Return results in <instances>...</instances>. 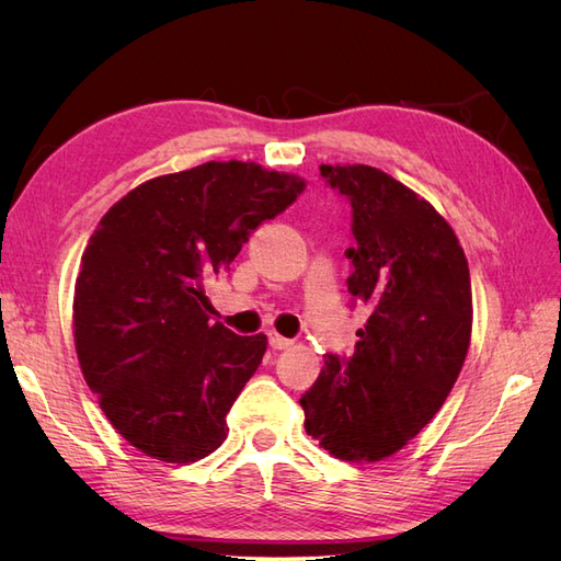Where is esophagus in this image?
<instances>
[{
	"mask_svg": "<svg viewBox=\"0 0 561 561\" xmlns=\"http://www.w3.org/2000/svg\"><path fill=\"white\" fill-rule=\"evenodd\" d=\"M268 344H271V348L283 351V348H287V346H293V339H285V336H280L276 330H271V332H268Z\"/></svg>",
	"mask_w": 561,
	"mask_h": 561,
	"instance_id": "obj_1",
	"label": "esophagus"
}]
</instances>
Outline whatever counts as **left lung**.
<instances>
[{
  "label": "left lung",
  "mask_w": 561,
  "mask_h": 561,
  "mask_svg": "<svg viewBox=\"0 0 561 561\" xmlns=\"http://www.w3.org/2000/svg\"><path fill=\"white\" fill-rule=\"evenodd\" d=\"M351 206L353 355L325 353L301 396L304 426L344 461H381L426 426L463 367L472 297L463 248L428 201L371 165H320Z\"/></svg>",
  "instance_id": "8db88e82"
}]
</instances>
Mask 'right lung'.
<instances>
[{"instance_id": "obj_1", "label": "right lung", "mask_w": 561, "mask_h": 561, "mask_svg": "<svg viewBox=\"0 0 561 561\" xmlns=\"http://www.w3.org/2000/svg\"><path fill=\"white\" fill-rule=\"evenodd\" d=\"M304 186L208 161L140 184L100 219L75 287L77 355L105 416L142 454L192 463L225 443L266 336L210 322L206 285Z\"/></svg>"}]
</instances>
